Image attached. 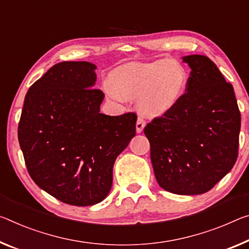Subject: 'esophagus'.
Instances as JSON below:
<instances>
[{
    "label": "esophagus",
    "mask_w": 249,
    "mask_h": 249,
    "mask_svg": "<svg viewBox=\"0 0 249 249\" xmlns=\"http://www.w3.org/2000/svg\"><path fill=\"white\" fill-rule=\"evenodd\" d=\"M144 127H145L144 118L139 116V118H137V122H136V132L141 133L144 129Z\"/></svg>",
    "instance_id": "esophagus-1"
}]
</instances>
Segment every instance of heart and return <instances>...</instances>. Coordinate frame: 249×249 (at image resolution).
<instances>
[{
	"label": "heart",
	"mask_w": 249,
	"mask_h": 249,
	"mask_svg": "<svg viewBox=\"0 0 249 249\" xmlns=\"http://www.w3.org/2000/svg\"><path fill=\"white\" fill-rule=\"evenodd\" d=\"M186 70L174 60L131 63L116 70L104 89L113 100H139L149 116L167 113L178 103L186 89Z\"/></svg>",
	"instance_id": "obj_1"
}]
</instances>
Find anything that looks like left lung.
Wrapping results in <instances>:
<instances>
[{
	"label": "left lung",
	"mask_w": 249,
	"mask_h": 249,
	"mask_svg": "<svg viewBox=\"0 0 249 249\" xmlns=\"http://www.w3.org/2000/svg\"><path fill=\"white\" fill-rule=\"evenodd\" d=\"M183 62L192 70L186 93L144 133L160 186L173 194L199 195L236 163L240 112L232 85L214 62L204 55H188Z\"/></svg>",
	"instance_id": "obj_1"
}]
</instances>
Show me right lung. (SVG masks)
Segmentation results:
<instances>
[{"label": "right lung", "mask_w": 249, "mask_h": 249, "mask_svg": "<svg viewBox=\"0 0 249 249\" xmlns=\"http://www.w3.org/2000/svg\"><path fill=\"white\" fill-rule=\"evenodd\" d=\"M96 66L61 62L26 93L18 136L30 176L61 202L89 206L113 183L116 157L136 133L135 113H100L104 93L93 89Z\"/></svg>", "instance_id": "obj_1"}]
</instances>
